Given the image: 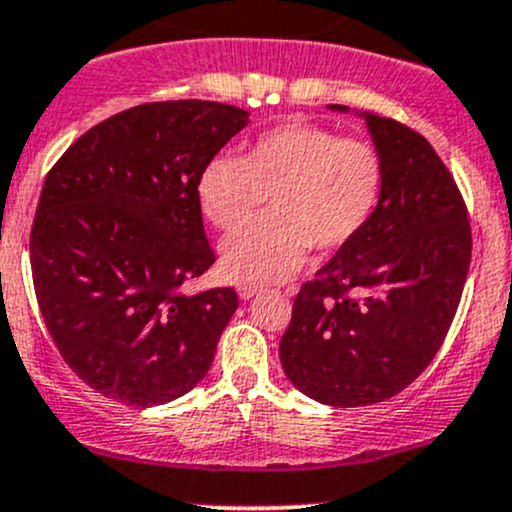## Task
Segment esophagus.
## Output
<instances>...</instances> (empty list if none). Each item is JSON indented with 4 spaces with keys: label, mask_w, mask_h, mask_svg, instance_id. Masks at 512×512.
Returning a JSON list of instances; mask_svg holds the SVG:
<instances>
[{
    "label": "esophagus",
    "mask_w": 512,
    "mask_h": 512,
    "mask_svg": "<svg viewBox=\"0 0 512 512\" xmlns=\"http://www.w3.org/2000/svg\"><path fill=\"white\" fill-rule=\"evenodd\" d=\"M257 291H260V286H255V284H238V296L243 301H250Z\"/></svg>",
    "instance_id": "34e87169"
}]
</instances>
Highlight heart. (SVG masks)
<instances>
[{
	"mask_svg": "<svg viewBox=\"0 0 512 512\" xmlns=\"http://www.w3.org/2000/svg\"><path fill=\"white\" fill-rule=\"evenodd\" d=\"M384 157L374 145L330 128L289 123L257 138L243 157L216 155L201 170L199 204L216 228L245 223L269 196L272 216L221 245V267L240 282H279L301 267L308 247L338 252L355 243L379 211Z\"/></svg>",
	"mask_w": 512,
	"mask_h": 512,
	"instance_id": "obj_1",
	"label": "heart"
}]
</instances>
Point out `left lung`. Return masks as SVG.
<instances>
[{"mask_svg": "<svg viewBox=\"0 0 512 512\" xmlns=\"http://www.w3.org/2000/svg\"><path fill=\"white\" fill-rule=\"evenodd\" d=\"M328 109L364 121L384 157V199L355 243L301 286L279 359L308 398L352 408L401 393L437 355L462 299L471 228L452 174L420 133L372 111Z\"/></svg>", "mask_w": 512, "mask_h": 512, "instance_id": "obj_1", "label": "left lung"}]
</instances>
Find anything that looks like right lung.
Wrapping results in <instances>:
<instances>
[{"instance_id": "add662e5", "label": "right lung", "mask_w": 512, "mask_h": 512, "mask_svg": "<svg viewBox=\"0 0 512 512\" xmlns=\"http://www.w3.org/2000/svg\"><path fill=\"white\" fill-rule=\"evenodd\" d=\"M247 123L218 101L143 104L89 128L48 172L33 286L55 347L94 391L150 408L209 372L238 294L179 286L216 262L196 187Z\"/></svg>"}]
</instances>
